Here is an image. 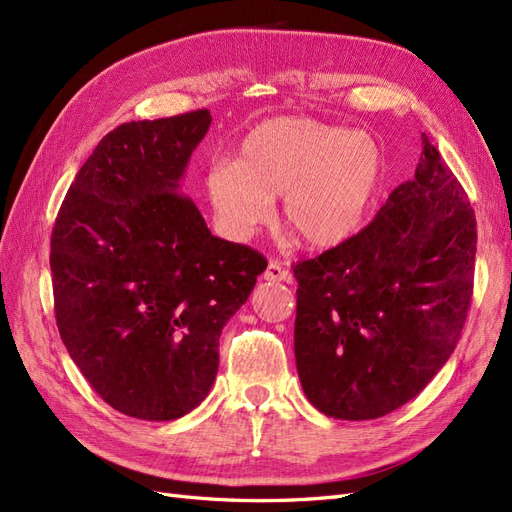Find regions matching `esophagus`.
I'll list each match as a JSON object with an SVG mask.
<instances>
[{"mask_svg": "<svg viewBox=\"0 0 512 512\" xmlns=\"http://www.w3.org/2000/svg\"><path fill=\"white\" fill-rule=\"evenodd\" d=\"M262 277H265L267 282H292V273L288 271V269H284L280 262H275V260H271L269 262V267H267V271L262 273Z\"/></svg>", "mask_w": 512, "mask_h": 512, "instance_id": "obj_1", "label": "esophagus"}]
</instances>
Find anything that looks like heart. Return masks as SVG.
<instances>
[{"mask_svg":"<svg viewBox=\"0 0 512 512\" xmlns=\"http://www.w3.org/2000/svg\"><path fill=\"white\" fill-rule=\"evenodd\" d=\"M384 179V156L367 132L309 117H273L245 134L237 158L205 173L209 205L224 232L247 239L273 218L314 250L348 241L365 222Z\"/></svg>","mask_w":512,"mask_h":512,"instance_id":"1","label":"heart"}]
</instances>
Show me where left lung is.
I'll use <instances>...</instances> for the list:
<instances>
[{
    "mask_svg": "<svg viewBox=\"0 0 512 512\" xmlns=\"http://www.w3.org/2000/svg\"><path fill=\"white\" fill-rule=\"evenodd\" d=\"M412 181L361 232L292 267L294 359L322 414L369 421L421 393L466 322L476 256L468 194L423 134Z\"/></svg>",
    "mask_w": 512,
    "mask_h": 512,
    "instance_id": "obj_1",
    "label": "left lung"
}]
</instances>
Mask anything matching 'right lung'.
<instances>
[{
    "label": "right lung",
    "mask_w": 512,
    "mask_h": 512,
    "mask_svg": "<svg viewBox=\"0 0 512 512\" xmlns=\"http://www.w3.org/2000/svg\"><path fill=\"white\" fill-rule=\"evenodd\" d=\"M211 126L198 108L108 132L51 235L55 320L108 406L173 421L211 391L220 335L267 258L213 237L179 181Z\"/></svg>",
    "instance_id": "obj_1"
}]
</instances>
